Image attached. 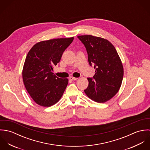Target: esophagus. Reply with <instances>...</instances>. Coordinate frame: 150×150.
Listing matches in <instances>:
<instances>
[{"instance_id": "obj_1", "label": "esophagus", "mask_w": 150, "mask_h": 150, "mask_svg": "<svg viewBox=\"0 0 150 150\" xmlns=\"http://www.w3.org/2000/svg\"><path fill=\"white\" fill-rule=\"evenodd\" d=\"M77 79H78V78H76V77H70L69 78V80H71V81H74V80H76Z\"/></svg>"}]
</instances>
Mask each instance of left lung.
<instances>
[{
    "label": "left lung",
    "mask_w": 150,
    "mask_h": 150,
    "mask_svg": "<svg viewBox=\"0 0 150 150\" xmlns=\"http://www.w3.org/2000/svg\"><path fill=\"white\" fill-rule=\"evenodd\" d=\"M77 38L86 47L89 64L95 69L93 77L87 78L89 84L84 92L96 102H106L121 86L124 68L120 57L114 45L106 39L92 35Z\"/></svg>",
    "instance_id": "left-lung-1"
}]
</instances>
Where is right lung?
I'll return each mask as SVG.
<instances>
[{"mask_svg":"<svg viewBox=\"0 0 150 150\" xmlns=\"http://www.w3.org/2000/svg\"><path fill=\"white\" fill-rule=\"evenodd\" d=\"M73 39L70 38L40 42L29 51L22 70L23 81L28 92L39 105L50 107L62 97L68 79L57 77L53 69Z\"/></svg>","mask_w":150,"mask_h":150,"instance_id":"add662e5","label":"right lung"}]
</instances>
